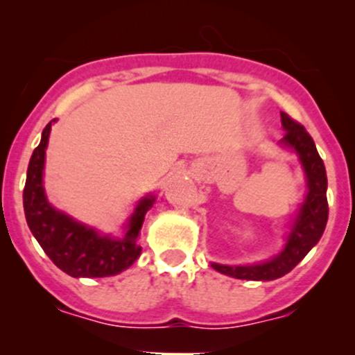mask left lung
Masks as SVG:
<instances>
[{"label": "left lung", "instance_id": "left-lung-1", "mask_svg": "<svg viewBox=\"0 0 355 355\" xmlns=\"http://www.w3.org/2000/svg\"><path fill=\"white\" fill-rule=\"evenodd\" d=\"M282 125H284L285 135L282 139V146L290 148L297 153L300 163H302L304 173L307 180V194L297 213L287 244L284 250L273 259L261 264H250V266H227V264L213 263L211 266L220 273L228 277L239 278V280H277L292 271L306 254L318 244L323 235L324 227L328 221V200H327V170L324 163L318 155L316 144L313 137L306 132V128L299 121L292 120L287 113L282 111Z\"/></svg>", "mask_w": 355, "mask_h": 355}]
</instances>
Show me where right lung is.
<instances>
[{"mask_svg": "<svg viewBox=\"0 0 355 355\" xmlns=\"http://www.w3.org/2000/svg\"><path fill=\"white\" fill-rule=\"evenodd\" d=\"M42 130L41 142L32 153L24 189V211L28 228L49 259L62 271L73 278H101L121 273L141 256L137 244L144 216L155 202L148 196L137 204L127 223L123 237L101 235L94 228L78 223L48 202L42 185L46 148H48L51 123Z\"/></svg>", "mask_w": 355, "mask_h": 355, "instance_id": "right-lung-1", "label": "right lung"}]
</instances>
